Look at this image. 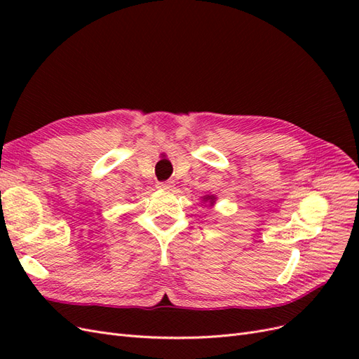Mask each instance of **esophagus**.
Masks as SVG:
<instances>
[{
	"label": "esophagus",
	"instance_id": "34e87169",
	"mask_svg": "<svg viewBox=\"0 0 359 359\" xmlns=\"http://www.w3.org/2000/svg\"><path fill=\"white\" fill-rule=\"evenodd\" d=\"M173 187V182L172 181H161V182H157V189L160 190H170Z\"/></svg>",
	"mask_w": 359,
	"mask_h": 359
}]
</instances>
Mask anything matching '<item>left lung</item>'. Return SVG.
Wrapping results in <instances>:
<instances>
[{
	"label": "left lung",
	"instance_id": "left-lung-1",
	"mask_svg": "<svg viewBox=\"0 0 359 359\" xmlns=\"http://www.w3.org/2000/svg\"><path fill=\"white\" fill-rule=\"evenodd\" d=\"M203 199H206V201H210L211 203L214 202V196H208V198H203Z\"/></svg>",
	"mask_w": 359,
	"mask_h": 359
}]
</instances>
